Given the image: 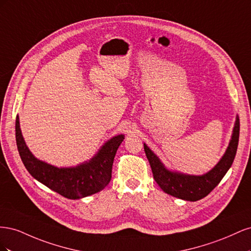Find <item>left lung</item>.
<instances>
[{
	"mask_svg": "<svg viewBox=\"0 0 251 251\" xmlns=\"http://www.w3.org/2000/svg\"><path fill=\"white\" fill-rule=\"evenodd\" d=\"M240 136V119L237 116L232 136L225 154L214 169L208 173L194 176L178 172H172L164 166L154 151L146 143H143L144 151L151 164V172L157 184L162 191L176 198L186 201H198L206 197L214 189L225 174L230 169L233 159L237 153Z\"/></svg>",
	"mask_w": 251,
	"mask_h": 251,
	"instance_id": "left-lung-1",
	"label": "left lung"
}]
</instances>
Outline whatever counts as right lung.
I'll use <instances>...</instances> for the list:
<instances>
[{
	"label": "right lung",
	"instance_id": "right-lung-1",
	"mask_svg": "<svg viewBox=\"0 0 251 251\" xmlns=\"http://www.w3.org/2000/svg\"><path fill=\"white\" fill-rule=\"evenodd\" d=\"M16 139L19 154L29 174L65 198L75 200L100 192L109 184L114 157L125 135H117L108 140L88 162L74 168L60 169L41 161L32 155L23 138L19 116L16 119Z\"/></svg>",
	"mask_w": 251,
	"mask_h": 251
}]
</instances>
